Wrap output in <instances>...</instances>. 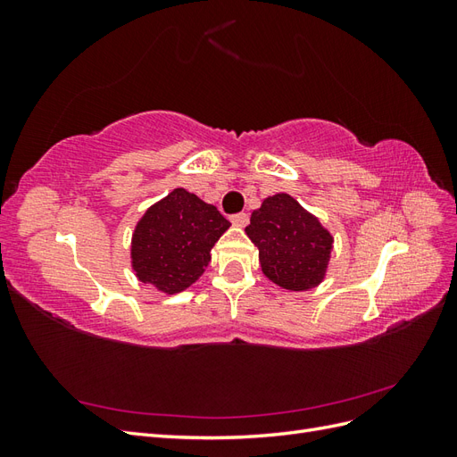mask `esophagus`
Instances as JSON below:
<instances>
[{
    "instance_id": "1",
    "label": "esophagus",
    "mask_w": 457,
    "mask_h": 457,
    "mask_svg": "<svg viewBox=\"0 0 457 457\" xmlns=\"http://www.w3.org/2000/svg\"><path fill=\"white\" fill-rule=\"evenodd\" d=\"M230 220H232V225L245 227L247 223H250V215H247V213H237V215L230 217Z\"/></svg>"
}]
</instances>
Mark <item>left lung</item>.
I'll return each mask as SVG.
<instances>
[{
    "label": "left lung",
    "mask_w": 457,
    "mask_h": 457,
    "mask_svg": "<svg viewBox=\"0 0 457 457\" xmlns=\"http://www.w3.org/2000/svg\"><path fill=\"white\" fill-rule=\"evenodd\" d=\"M245 234L257 245L261 270L276 286L305 292L324 280L334 237L289 195L262 200Z\"/></svg>",
    "instance_id": "left-lung-1"
}]
</instances>
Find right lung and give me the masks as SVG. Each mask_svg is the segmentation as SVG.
Returning <instances> with one entry per match:
<instances>
[{
  "mask_svg": "<svg viewBox=\"0 0 457 457\" xmlns=\"http://www.w3.org/2000/svg\"><path fill=\"white\" fill-rule=\"evenodd\" d=\"M230 227L217 207L175 188L150 205L135 227L131 267L143 284L179 294L195 284L212 261V247Z\"/></svg>",
  "mask_w": 457,
  "mask_h": 457,
  "instance_id": "1",
  "label": "right lung"
}]
</instances>
